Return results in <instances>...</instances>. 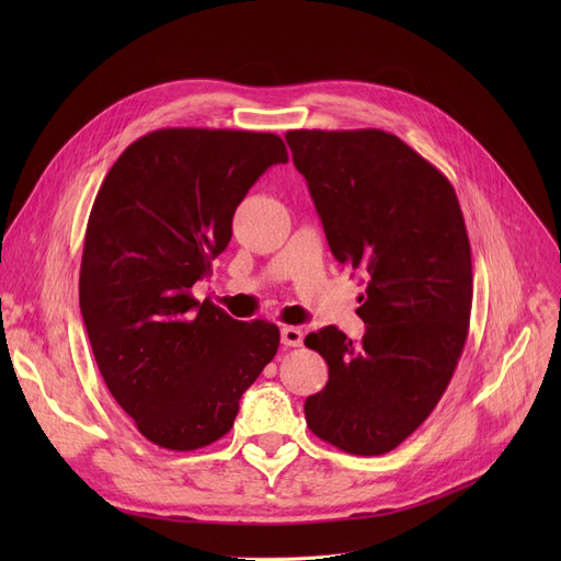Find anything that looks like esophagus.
<instances>
[{"label": "esophagus", "mask_w": 561, "mask_h": 561, "mask_svg": "<svg viewBox=\"0 0 561 561\" xmlns=\"http://www.w3.org/2000/svg\"><path fill=\"white\" fill-rule=\"evenodd\" d=\"M305 341V334L300 328H282V343L286 347H300Z\"/></svg>", "instance_id": "34e87169"}]
</instances>
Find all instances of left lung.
I'll use <instances>...</instances> for the list:
<instances>
[{"label": "left lung", "mask_w": 561, "mask_h": 561, "mask_svg": "<svg viewBox=\"0 0 561 561\" xmlns=\"http://www.w3.org/2000/svg\"><path fill=\"white\" fill-rule=\"evenodd\" d=\"M339 263L366 277L352 343L339 328L305 345L330 366L305 402L309 430L350 455H385L446 393L468 336L473 265L448 176L381 129L286 134Z\"/></svg>", "instance_id": "left-lung-1"}]
</instances>
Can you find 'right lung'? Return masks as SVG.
I'll return each instance as SVG.
<instances>
[{
    "label": "right lung",
    "instance_id": "right-lung-1",
    "mask_svg": "<svg viewBox=\"0 0 561 561\" xmlns=\"http://www.w3.org/2000/svg\"><path fill=\"white\" fill-rule=\"evenodd\" d=\"M286 145L268 131L165 127L104 176L88 218L79 307L115 402L159 448L222 438L271 364L279 328L197 302L193 284L231 239L236 206Z\"/></svg>",
    "mask_w": 561,
    "mask_h": 561
}]
</instances>
